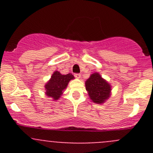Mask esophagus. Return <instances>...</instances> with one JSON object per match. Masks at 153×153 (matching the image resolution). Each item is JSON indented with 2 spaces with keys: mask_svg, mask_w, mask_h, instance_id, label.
Instances as JSON below:
<instances>
[{
  "mask_svg": "<svg viewBox=\"0 0 153 153\" xmlns=\"http://www.w3.org/2000/svg\"><path fill=\"white\" fill-rule=\"evenodd\" d=\"M74 76H75L76 78H80L81 75L79 74H74Z\"/></svg>",
  "mask_w": 153,
  "mask_h": 153,
  "instance_id": "1",
  "label": "esophagus"
}]
</instances>
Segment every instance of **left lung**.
Here are the masks:
<instances>
[{
    "label": "left lung",
    "mask_w": 153,
    "mask_h": 153,
    "mask_svg": "<svg viewBox=\"0 0 153 153\" xmlns=\"http://www.w3.org/2000/svg\"><path fill=\"white\" fill-rule=\"evenodd\" d=\"M85 83L90 99L96 103H102L109 97L111 87L97 73L92 74Z\"/></svg>",
    "instance_id": "obj_1"
}]
</instances>
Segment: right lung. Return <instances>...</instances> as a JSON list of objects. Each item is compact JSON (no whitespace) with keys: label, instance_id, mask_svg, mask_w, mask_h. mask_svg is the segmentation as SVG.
Segmentation results:
<instances>
[{"label":"right lung","instance_id":"obj_1","mask_svg":"<svg viewBox=\"0 0 153 153\" xmlns=\"http://www.w3.org/2000/svg\"><path fill=\"white\" fill-rule=\"evenodd\" d=\"M74 78V75L71 74L62 75L60 72L55 71L51 76V79L45 85L46 94L54 100H58L63 90L67 88L69 81Z\"/></svg>","mask_w":153,"mask_h":153}]
</instances>
